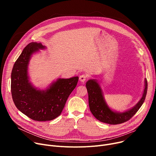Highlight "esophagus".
I'll return each mask as SVG.
<instances>
[{"mask_svg": "<svg viewBox=\"0 0 156 156\" xmlns=\"http://www.w3.org/2000/svg\"><path fill=\"white\" fill-rule=\"evenodd\" d=\"M87 76L85 75H81L80 76L79 80H80L81 82H85V81L87 80Z\"/></svg>", "mask_w": 156, "mask_h": 156, "instance_id": "obj_1", "label": "esophagus"}]
</instances>
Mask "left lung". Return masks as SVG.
I'll use <instances>...</instances> for the list:
<instances>
[{
    "label": "left lung",
    "instance_id": "1",
    "mask_svg": "<svg viewBox=\"0 0 156 156\" xmlns=\"http://www.w3.org/2000/svg\"><path fill=\"white\" fill-rule=\"evenodd\" d=\"M86 87L88 94L89 108L94 117L99 121L109 125H118L132 118L143 104L147 92V81L145 79V87L140 100L133 108L123 112L114 111L105 101L102 90L95 79L89 80Z\"/></svg>",
    "mask_w": 156,
    "mask_h": 156
}]
</instances>
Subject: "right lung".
I'll use <instances>...</instances> for the list:
<instances>
[{
    "label": "right lung",
    "mask_w": 156,
    "mask_h": 156,
    "mask_svg": "<svg viewBox=\"0 0 156 156\" xmlns=\"http://www.w3.org/2000/svg\"><path fill=\"white\" fill-rule=\"evenodd\" d=\"M41 43L31 42L23 49L11 73V94L16 108L34 121H46L58 117L68 97L76 87L78 77L59 78L45 90H39L30 82L28 64L33 54L44 49Z\"/></svg>",
    "instance_id": "right-lung-1"
}]
</instances>
